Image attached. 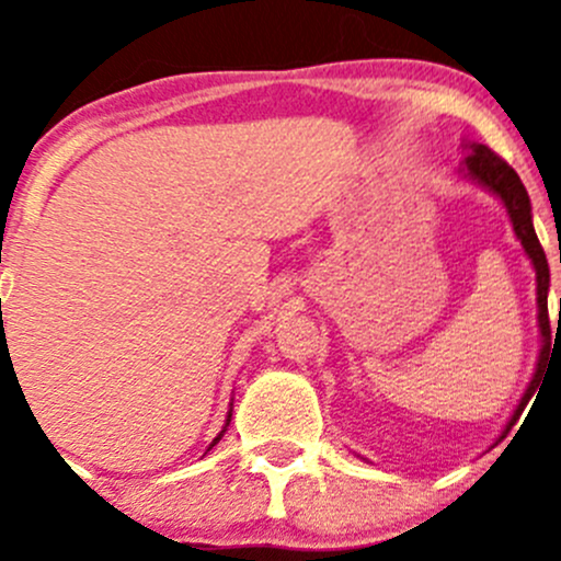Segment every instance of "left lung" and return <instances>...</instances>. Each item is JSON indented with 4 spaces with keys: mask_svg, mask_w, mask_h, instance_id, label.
Returning <instances> with one entry per match:
<instances>
[{
    "mask_svg": "<svg viewBox=\"0 0 561 561\" xmlns=\"http://www.w3.org/2000/svg\"><path fill=\"white\" fill-rule=\"evenodd\" d=\"M465 163H467L469 176H472L474 182H480L482 186H488V190H491L493 195H499L501 199H504V205H506V210H508V218H512L514 234H517V240L523 242L525 253L530 255L533 266H536L538 327H540V334H543V347H540L536 377H533V382L527 385V392L523 396V401H519L517 411H514L512 422H508V427H512V424L517 422V416L523 414L525 403L530 401V396H533V392H536L540 377H543V371H546V362H549V353H551L549 261H546V253H543V248H540L536 229H533L530 197H527V190L523 186V182H519L517 171H514L504 158L495 156L491 147H485V145H469V156L465 158ZM559 319H561V313H559ZM508 427H506V433H508Z\"/></svg>",
    "mask_w": 561,
    "mask_h": 561,
    "instance_id": "obj_1",
    "label": "left lung"
}]
</instances>
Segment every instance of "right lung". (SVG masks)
Returning <instances> with one entry per match:
<instances>
[{
	"instance_id": "1",
	"label": "right lung",
	"mask_w": 561,
	"mask_h": 561,
	"mask_svg": "<svg viewBox=\"0 0 561 561\" xmlns=\"http://www.w3.org/2000/svg\"><path fill=\"white\" fill-rule=\"evenodd\" d=\"M2 343H4V340H2ZM229 420H231V411H229ZM229 420H227V424H229ZM221 435H224V433H221ZM221 435H218V437H216V440H214V443H210V446H216V443H218V440H221Z\"/></svg>"
}]
</instances>
